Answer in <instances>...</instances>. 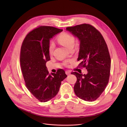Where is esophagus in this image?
<instances>
[{"label": "esophagus", "mask_w": 127, "mask_h": 127, "mask_svg": "<svg viewBox=\"0 0 127 127\" xmlns=\"http://www.w3.org/2000/svg\"><path fill=\"white\" fill-rule=\"evenodd\" d=\"M65 73L66 74V75H70V73H71V72L69 71V70H67L65 71Z\"/></svg>", "instance_id": "1"}]
</instances>
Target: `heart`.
<instances>
[{
	"label": "heart",
	"instance_id": "heart-1",
	"mask_svg": "<svg viewBox=\"0 0 127 127\" xmlns=\"http://www.w3.org/2000/svg\"><path fill=\"white\" fill-rule=\"evenodd\" d=\"M57 40L61 45L67 48L68 49L73 48L75 43V38L73 35L67 32H62L60 34L57 38ZM55 45L53 42H51L49 46V52L50 54H52L55 50ZM67 61L64 62L66 64Z\"/></svg>",
	"mask_w": 127,
	"mask_h": 127
}]
</instances>
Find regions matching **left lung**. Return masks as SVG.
Segmentation results:
<instances>
[{"instance_id":"1","label":"left lung","mask_w":127,"mask_h":127,"mask_svg":"<svg viewBox=\"0 0 127 127\" xmlns=\"http://www.w3.org/2000/svg\"><path fill=\"white\" fill-rule=\"evenodd\" d=\"M80 41L78 66L85 68L87 74L72 72L77 78L74 86L75 95L87 101L97 99L104 90L110 75L111 60L101 33L93 26L83 24L66 28Z\"/></svg>"}]
</instances>
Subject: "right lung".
Masks as SVG:
<instances>
[{
	"instance_id": "right-lung-1",
	"label": "right lung",
	"mask_w": 127,
	"mask_h": 127,
	"mask_svg": "<svg viewBox=\"0 0 127 127\" xmlns=\"http://www.w3.org/2000/svg\"><path fill=\"white\" fill-rule=\"evenodd\" d=\"M63 30L40 26L30 32L22 45L20 63L25 84L30 92L41 102H46L58 94L61 81L67 75L60 69L49 74L46 62L50 60V39Z\"/></svg>"
}]
</instances>
